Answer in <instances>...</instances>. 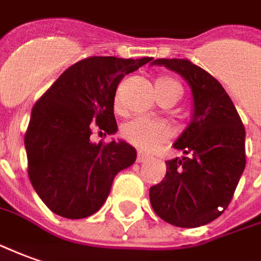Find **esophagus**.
<instances>
[{"instance_id":"1","label":"esophagus","mask_w":261,"mask_h":261,"mask_svg":"<svg viewBox=\"0 0 261 261\" xmlns=\"http://www.w3.org/2000/svg\"><path fill=\"white\" fill-rule=\"evenodd\" d=\"M148 158L149 156L145 155V154L141 152V151H138V152H137V162H145Z\"/></svg>"}]
</instances>
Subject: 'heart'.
I'll list each match as a JSON object with an SVG mask.
<instances>
[{
	"label": "heart",
	"instance_id": "obj_1",
	"mask_svg": "<svg viewBox=\"0 0 261 261\" xmlns=\"http://www.w3.org/2000/svg\"><path fill=\"white\" fill-rule=\"evenodd\" d=\"M155 90L158 97L168 92H179L181 87L169 77H160L155 82ZM116 107L118 106V94L116 96ZM121 137L127 143L133 144L137 148L143 151H151L164 141H167L169 137L168 125L158 120L147 117H136L128 120L127 123L121 125Z\"/></svg>",
	"mask_w": 261,
	"mask_h": 261
}]
</instances>
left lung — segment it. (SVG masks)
<instances>
[{
	"mask_svg": "<svg viewBox=\"0 0 261 261\" xmlns=\"http://www.w3.org/2000/svg\"><path fill=\"white\" fill-rule=\"evenodd\" d=\"M187 80L192 120L174 143L185 155L167 161V174L149 188V202L162 220L198 227L219 218L246 167V131L233 101L218 80L188 59H155Z\"/></svg>",
	"mask_w": 261,
	"mask_h": 261,
	"instance_id": "8db88e82",
	"label": "left lung"
}]
</instances>
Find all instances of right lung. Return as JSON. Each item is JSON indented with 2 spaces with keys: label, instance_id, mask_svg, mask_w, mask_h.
Segmentation results:
<instances>
[{
  "label": "right lung",
  "instance_id": "1",
  "mask_svg": "<svg viewBox=\"0 0 261 261\" xmlns=\"http://www.w3.org/2000/svg\"><path fill=\"white\" fill-rule=\"evenodd\" d=\"M152 58L92 56L74 63L38 100L25 134L31 184L43 203L67 219L96 213L114 176L134 164L136 148L124 140L92 143L94 124L117 131L114 97L125 74Z\"/></svg>",
  "mask_w": 261,
  "mask_h": 261
}]
</instances>
